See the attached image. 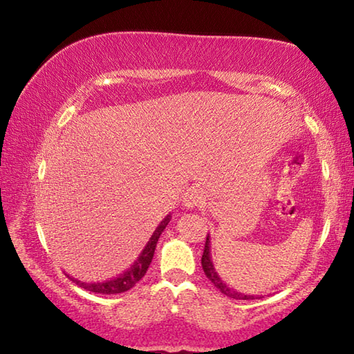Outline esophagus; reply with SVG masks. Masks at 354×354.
Masks as SVG:
<instances>
[{"mask_svg":"<svg viewBox=\"0 0 354 354\" xmlns=\"http://www.w3.org/2000/svg\"><path fill=\"white\" fill-rule=\"evenodd\" d=\"M205 204V194L202 193L198 189H192L189 193L185 194L184 198V207L187 209H193V208H199Z\"/></svg>","mask_w":354,"mask_h":354,"instance_id":"34e87169","label":"esophagus"}]
</instances>
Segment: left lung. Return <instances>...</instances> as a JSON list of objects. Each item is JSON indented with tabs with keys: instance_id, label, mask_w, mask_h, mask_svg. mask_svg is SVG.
<instances>
[{
	"instance_id": "8db88e82",
	"label": "left lung",
	"mask_w": 354,
	"mask_h": 354,
	"mask_svg": "<svg viewBox=\"0 0 354 354\" xmlns=\"http://www.w3.org/2000/svg\"><path fill=\"white\" fill-rule=\"evenodd\" d=\"M209 248H212V246H209V234H208L201 263H202V269H204L207 278L214 284V288L219 289L223 293V295H227L230 298H234V299H255V298H261V295H245V293L237 292L236 289L230 288L227 283H223L222 278L219 277V274H217V270H216V268L213 265L212 250H209Z\"/></svg>"
}]
</instances>
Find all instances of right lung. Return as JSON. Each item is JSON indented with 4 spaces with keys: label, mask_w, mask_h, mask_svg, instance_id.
I'll return each instance as SVG.
<instances>
[{
    "label": "right lung",
    "mask_w": 354,
    "mask_h": 354,
    "mask_svg": "<svg viewBox=\"0 0 354 354\" xmlns=\"http://www.w3.org/2000/svg\"><path fill=\"white\" fill-rule=\"evenodd\" d=\"M170 214L165 217V219L158 225L156 230L153 231L152 237L149 239L147 245L145 246V250L141 251V254L138 255V259L133 261V265L124 270L123 274H120L118 277L112 278V280H106V281H102V283H84V281H79V280H74L70 275H66L68 278L76 283L77 286H80L82 289H86L89 292H95V293H103V295H114V293H122L132 289L135 284H137L142 277L146 275L147 269L150 261L153 259V254H155V248L158 243V239L162 234V231L167 227L169 222H170Z\"/></svg>",
    "instance_id": "1"
}]
</instances>
